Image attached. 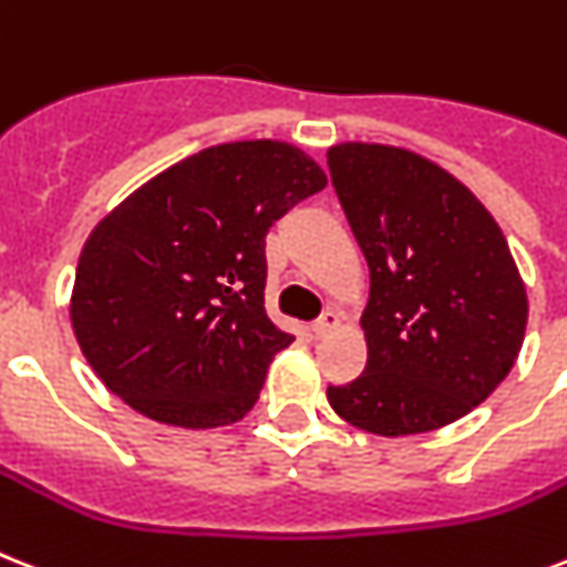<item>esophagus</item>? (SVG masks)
Here are the masks:
<instances>
[{
    "label": "esophagus",
    "mask_w": 567,
    "mask_h": 567,
    "mask_svg": "<svg viewBox=\"0 0 567 567\" xmlns=\"http://www.w3.org/2000/svg\"><path fill=\"white\" fill-rule=\"evenodd\" d=\"M338 326H340V315H338V311H326V315L320 317V320H317L315 326H311V329H315L317 338H326V334H331V331L338 329Z\"/></svg>",
    "instance_id": "esophagus-1"
}]
</instances>
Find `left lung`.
I'll return each mask as SVG.
<instances>
[{
    "label": "left lung",
    "mask_w": 567,
    "mask_h": 567,
    "mask_svg": "<svg viewBox=\"0 0 567 567\" xmlns=\"http://www.w3.org/2000/svg\"><path fill=\"white\" fill-rule=\"evenodd\" d=\"M326 156L370 268L367 367L326 390L331 411L379 436L457 422L522 352L527 288L507 238L454 174L422 154L340 142Z\"/></svg>",
    "instance_id": "1"
}]
</instances>
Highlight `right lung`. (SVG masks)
Masks as SVG:
<instances>
[{
	"label": "right lung",
	"mask_w": 567,
	"mask_h": 567,
	"mask_svg": "<svg viewBox=\"0 0 567 567\" xmlns=\"http://www.w3.org/2000/svg\"><path fill=\"white\" fill-rule=\"evenodd\" d=\"M323 168L291 142L212 145L95 224L69 320L104 388L142 416L206 431L250 413L291 334L265 311V236Z\"/></svg>",
	"instance_id": "1"
}]
</instances>
